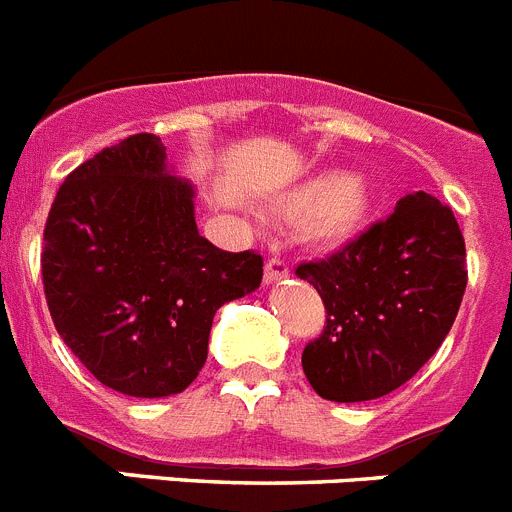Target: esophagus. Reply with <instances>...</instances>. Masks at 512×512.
<instances>
[{
	"instance_id": "34e87169",
	"label": "esophagus",
	"mask_w": 512,
	"mask_h": 512,
	"mask_svg": "<svg viewBox=\"0 0 512 512\" xmlns=\"http://www.w3.org/2000/svg\"><path fill=\"white\" fill-rule=\"evenodd\" d=\"M290 275L288 270V262L280 260V257H275V260H267L265 262V283H280V280H285Z\"/></svg>"
}]
</instances>
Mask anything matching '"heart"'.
I'll return each mask as SVG.
<instances>
[{
    "mask_svg": "<svg viewBox=\"0 0 512 512\" xmlns=\"http://www.w3.org/2000/svg\"><path fill=\"white\" fill-rule=\"evenodd\" d=\"M370 183L347 173H324L275 199L283 216L301 214V234L313 247H342L357 237L375 211Z\"/></svg>",
    "mask_w": 512,
    "mask_h": 512,
    "instance_id": "obj_1",
    "label": "heart"
}]
</instances>
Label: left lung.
Returning a JSON list of instances; mask_svg holds the SVG:
<instances>
[{"label": "left lung", "instance_id": "left-lung-1", "mask_svg": "<svg viewBox=\"0 0 512 512\" xmlns=\"http://www.w3.org/2000/svg\"><path fill=\"white\" fill-rule=\"evenodd\" d=\"M296 275L326 306L324 334L301 357L311 388L334 403H362L398 390L441 347L467 288V252L449 206L416 191Z\"/></svg>", "mask_w": 512, "mask_h": 512}]
</instances>
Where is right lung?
<instances>
[{"instance_id":"add662e5","label":"right lung","mask_w":512,"mask_h":512,"mask_svg":"<svg viewBox=\"0 0 512 512\" xmlns=\"http://www.w3.org/2000/svg\"><path fill=\"white\" fill-rule=\"evenodd\" d=\"M158 135H132L58 188L43 247L53 324L78 362L132 398L176 395L199 377L214 313L260 288L262 257L224 252L193 214Z\"/></svg>"}]
</instances>
